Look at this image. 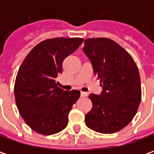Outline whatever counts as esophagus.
<instances>
[{
    "mask_svg": "<svg viewBox=\"0 0 154 154\" xmlns=\"http://www.w3.org/2000/svg\"><path fill=\"white\" fill-rule=\"evenodd\" d=\"M87 95H88V93H87V92H80V96H81V97H86Z\"/></svg>",
    "mask_w": 154,
    "mask_h": 154,
    "instance_id": "1",
    "label": "esophagus"
}]
</instances>
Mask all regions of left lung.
Segmentation results:
<instances>
[{"mask_svg":"<svg viewBox=\"0 0 154 154\" xmlns=\"http://www.w3.org/2000/svg\"><path fill=\"white\" fill-rule=\"evenodd\" d=\"M84 43L83 51L103 88L99 95H89L92 108L86 115V125L98 133H116L132 121L140 103L138 68L127 51L111 39L88 38Z\"/></svg>","mask_w":154,"mask_h":154,"instance_id":"8db88e82","label":"left lung"}]
</instances>
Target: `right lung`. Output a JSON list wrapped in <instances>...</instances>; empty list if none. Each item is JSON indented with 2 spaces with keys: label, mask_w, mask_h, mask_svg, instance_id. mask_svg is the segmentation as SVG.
<instances>
[{
  "label": "right lung",
  "mask_w": 154,
  "mask_h": 154,
  "mask_svg": "<svg viewBox=\"0 0 154 154\" xmlns=\"http://www.w3.org/2000/svg\"><path fill=\"white\" fill-rule=\"evenodd\" d=\"M83 38H56L36 45L22 62L14 84L15 101L22 118L37 133L51 135L67 127L68 113L80 98L78 90L63 91L56 78L63 60Z\"/></svg>",
  "instance_id": "right-lung-1"
}]
</instances>
